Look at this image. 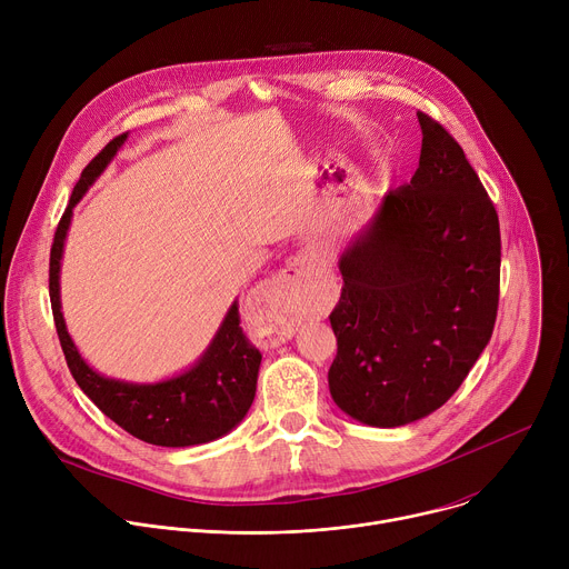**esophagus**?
<instances>
[{"instance_id":"obj_1","label":"esophagus","mask_w":569,"mask_h":569,"mask_svg":"<svg viewBox=\"0 0 569 569\" xmlns=\"http://www.w3.org/2000/svg\"><path fill=\"white\" fill-rule=\"evenodd\" d=\"M317 266V252L312 250H303L299 257H295L288 268L272 281V290L277 292V297L281 299V303L286 306L283 317L274 323L270 329V342L279 345L286 342L295 336V327L299 319V299H301V290L306 286V281L310 279L312 270Z\"/></svg>"}]
</instances>
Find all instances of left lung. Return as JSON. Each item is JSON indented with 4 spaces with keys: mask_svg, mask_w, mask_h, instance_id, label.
Instances as JSON below:
<instances>
[{
    "mask_svg": "<svg viewBox=\"0 0 569 569\" xmlns=\"http://www.w3.org/2000/svg\"><path fill=\"white\" fill-rule=\"evenodd\" d=\"M417 117V173L382 196L338 261L329 389L345 415L373 428L441 408L489 345L500 299L496 207L461 146Z\"/></svg>",
    "mask_w": 569,
    "mask_h": 569,
    "instance_id": "1",
    "label": "left lung"
}]
</instances>
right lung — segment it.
<instances>
[{
	"instance_id": "right-lung-1",
	"label": "right lung",
	"mask_w": 569,
	"mask_h": 569,
	"mask_svg": "<svg viewBox=\"0 0 569 569\" xmlns=\"http://www.w3.org/2000/svg\"><path fill=\"white\" fill-rule=\"evenodd\" d=\"M128 132L114 137L80 173L69 204L53 236L49 261V297L56 331L67 367L97 408L132 437L164 448H189L216 441L231 432L252 408L261 353L238 327V301L227 308L216 336L202 356L184 371L157 380L130 382L99 373L76 349L60 303V263L73 207L101 178L126 143Z\"/></svg>"
}]
</instances>
